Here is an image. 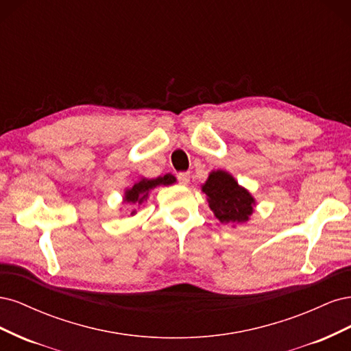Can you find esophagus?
Masks as SVG:
<instances>
[{
	"label": "esophagus",
	"instance_id": "esophagus-1",
	"mask_svg": "<svg viewBox=\"0 0 351 351\" xmlns=\"http://www.w3.org/2000/svg\"><path fill=\"white\" fill-rule=\"evenodd\" d=\"M177 180H178L180 184L187 186L189 182H190V174H189V173H180V174L177 176Z\"/></svg>",
	"mask_w": 351,
	"mask_h": 351
}]
</instances>
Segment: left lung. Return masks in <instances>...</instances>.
Segmentation results:
<instances>
[{"label":"left lung","instance_id":"1","mask_svg":"<svg viewBox=\"0 0 351 351\" xmlns=\"http://www.w3.org/2000/svg\"><path fill=\"white\" fill-rule=\"evenodd\" d=\"M208 196L209 208L224 224H244L253 214L254 199L249 190L241 187L227 171H212L202 186Z\"/></svg>","mask_w":351,"mask_h":351}]
</instances>
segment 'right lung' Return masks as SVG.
Masks as SVG:
<instances>
[{"mask_svg": "<svg viewBox=\"0 0 351 351\" xmlns=\"http://www.w3.org/2000/svg\"><path fill=\"white\" fill-rule=\"evenodd\" d=\"M176 183V177L173 174H165L164 177H156V178H141L139 182L134 183L133 187L127 189L124 192V202L127 204H132L134 206L142 205L143 202L147 199V195L152 189L156 186H169ZM136 214V210L132 212V215Z\"/></svg>", "mask_w": 351, "mask_h": 351, "instance_id": "right-lung-1", "label": "right lung"}]
</instances>
